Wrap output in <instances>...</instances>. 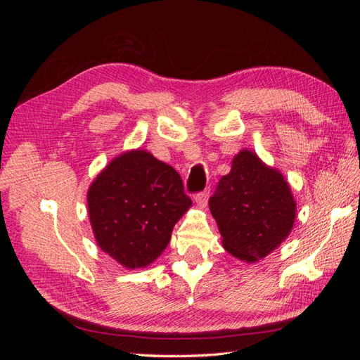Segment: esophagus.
Wrapping results in <instances>:
<instances>
[{
	"instance_id": "obj_1",
	"label": "esophagus",
	"mask_w": 360,
	"mask_h": 360,
	"mask_svg": "<svg viewBox=\"0 0 360 360\" xmlns=\"http://www.w3.org/2000/svg\"><path fill=\"white\" fill-rule=\"evenodd\" d=\"M195 202H197L201 209H205L207 202H209V192H201L195 197Z\"/></svg>"
}]
</instances>
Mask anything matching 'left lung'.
<instances>
[{"label": "left lung", "instance_id": "8db88e82", "mask_svg": "<svg viewBox=\"0 0 360 360\" xmlns=\"http://www.w3.org/2000/svg\"><path fill=\"white\" fill-rule=\"evenodd\" d=\"M209 205L224 249L245 263H257L279 248L297 212L282 172L248 148L233 158L231 171L219 180Z\"/></svg>", "mask_w": 360, "mask_h": 360}]
</instances>
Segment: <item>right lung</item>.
I'll list each match as a JSON object with an SVG mask.
<instances>
[{
  "mask_svg": "<svg viewBox=\"0 0 360 360\" xmlns=\"http://www.w3.org/2000/svg\"><path fill=\"white\" fill-rule=\"evenodd\" d=\"M191 205L179 172L143 148L114 158L86 192L97 246L129 270L160 257Z\"/></svg>",
  "mask_w": 360,
  "mask_h": 360,
  "instance_id": "right-lung-1",
  "label": "right lung"
}]
</instances>
